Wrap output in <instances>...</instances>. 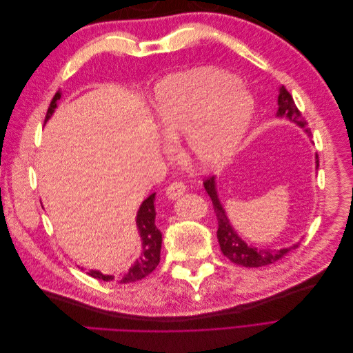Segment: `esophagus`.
<instances>
[{
    "mask_svg": "<svg viewBox=\"0 0 353 353\" xmlns=\"http://www.w3.org/2000/svg\"><path fill=\"white\" fill-rule=\"evenodd\" d=\"M185 190H187V187H185V184L183 183V181H174L172 184L168 185V188H166V196H168V199H170V200H175V199H178L181 194H184Z\"/></svg>",
    "mask_w": 353,
    "mask_h": 353,
    "instance_id": "34e87169",
    "label": "esophagus"
}]
</instances>
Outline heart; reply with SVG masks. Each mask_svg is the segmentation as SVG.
<instances>
[{
  "label": "heart",
  "instance_id": "heart-1",
  "mask_svg": "<svg viewBox=\"0 0 353 353\" xmlns=\"http://www.w3.org/2000/svg\"><path fill=\"white\" fill-rule=\"evenodd\" d=\"M153 110L166 140L178 143L184 137L190 162L212 170L227 165L237 152L253 103L234 74L200 69L156 83Z\"/></svg>",
  "mask_w": 353,
  "mask_h": 353
}]
</instances>
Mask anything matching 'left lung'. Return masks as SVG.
I'll list each match as a JSON object with an SVG mask.
<instances>
[{"mask_svg": "<svg viewBox=\"0 0 353 353\" xmlns=\"http://www.w3.org/2000/svg\"><path fill=\"white\" fill-rule=\"evenodd\" d=\"M276 116L285 117V119L294 122L301 128H305L306 134L311 135V131L306 128V121L303 119L302 113L299 112V109L296 108L292 94L285 90V87L280 88L279 112H276ZM318 166H319V160L316 156V168ZM203 185H205L209 197L212 199V205L216 213V219H218L216 236H218L221 250H222L223 256H227L231 262L245 266V268H258V266H265V265L276 262L290 250L299 248V243L290 245V248H287V249H274V250H271V249L261 250V249L252 248V245H248L231 227V223L227 218V213H225V210H223L221 201H219V197H218L215 176L206 178Z\"/></svg>", "mask_w": 353, "mask_h": 353, "instance_id": "obj_1", "label": "left lung"}]
</instances>
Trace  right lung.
Returning a JSON list of instances; mask_svg holds the SVG:
<instances>
[{"label": "right lung", "instance_id": "1", "mask_svg": "<svg viewBox=\"0 0 353 353\" xmlns=\"http://www.w3.org/2000/svg\"><path fill=\"white\" fill-rule=\"evenodd\" d=\"M60 97H61V94H60V91H57L50 103V108H48L47 116H46V122L50 119L51 114L54 113V109L57 108V100H60ZM154 196H156V193L148 196L141 203V206H140V209H138V213H137V227H138V231H140V236L143 240V252L140 254V258L135 261V263L131 266L130 271L122 274L119 279L114 276L113 274H103L100 271L91 270L88 272V275H91L92 279L103 280V281H117L119 284H128V283L143 280L144 276L152 274L156 270V266L160 262L162 232L159 231V228L154 223V218H156Z\"/></svg>", "mask_w": 353, "mask_h": 353}]
</instances>
